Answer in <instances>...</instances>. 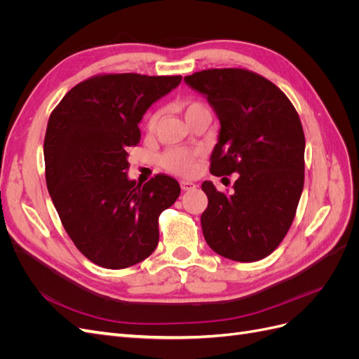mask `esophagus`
Masks as SVG:
<instances>
[{
    "mask_svg": "<svg viewBox=\"0 0 359 359\" xmlns=\"http://www.w3.org/2000/svg\"><path fill=\"white\" fill-rule=\"evenodd\" d=\"M180 186H181V189H182L184 191H187V190H194V189H196V184L191 182V181H181V182H180Z\"/></svg>",
    "mask_w": 359,
    "mask_h": 359,
    "instance_id": "34e87169",
    "label": "esophagus"
}]
</instances>
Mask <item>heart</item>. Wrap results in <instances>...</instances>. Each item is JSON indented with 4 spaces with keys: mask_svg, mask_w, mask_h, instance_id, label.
Listing matches in <instances>:
<instances>
[{
    "mask_svg": "<svg viewBox=\"0 0 359 359\" xmlns=\"http://www.w3.org/2000/svg\"><path fill=\"white\" fill-rule=\"evenodd\" d=\"M202 111H208V109H206L202 103L190 102L186 104V118ZM158 119H160V112H154L149 116L148 127L154 128L158 123ZM160 163L161 166L169 172L178 173V175H190V173L194 172V168H196V153H193V151L186 148H172L161 156Z\"/></svg>",
    "mask_w": 359,
    "mask_h": 359,
    "instance_id": "b5f03b06",
    "label": "heart"
}]
</instances>
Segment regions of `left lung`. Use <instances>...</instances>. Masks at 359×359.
Returning a JSON list of instances; mask_svg holds the SVG:
<instances>
[{
    "label": "left lung",
    "instance_id": "obj_1",
    "mask_svg": "<svg viewBox=\"0 0 359 359\" xmlns=\"http://www.w3.org/2000/svg\"><path fill=\"white\" fill-rule=\"evenodd\" d=\"M184 81L206 97L220 121L210 172L240 173L231 194L203 181L205 241L236 262L264 259L286 236L304 187L298 112L278 86L244 69L202 70Z\"/></svg>",
    "mask_w": 359,
    "mask_h": 359
}]
</instances>
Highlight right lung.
Returning a JSON list of instances; mask_svg holds the SVG:
<instances>
[{"label": "right lung", "mask_w": 359, "mask_h": 359, "mask_svg": "<svg viewBox=\"0 0 359 359\" xmlns=\"http://www.w3.org/2000/svg\"><path fill=\"white\" fill-rule=\"evenodd\" d=\"M181 76L100 74L62 97L49 116L43 154L46 186L64 229L93 264L123 269L158 244V217L173 205L177 180H128V147L140 140L148 107Z\"/></svg>", "instance_id": "obj_1"}]
</instances>
